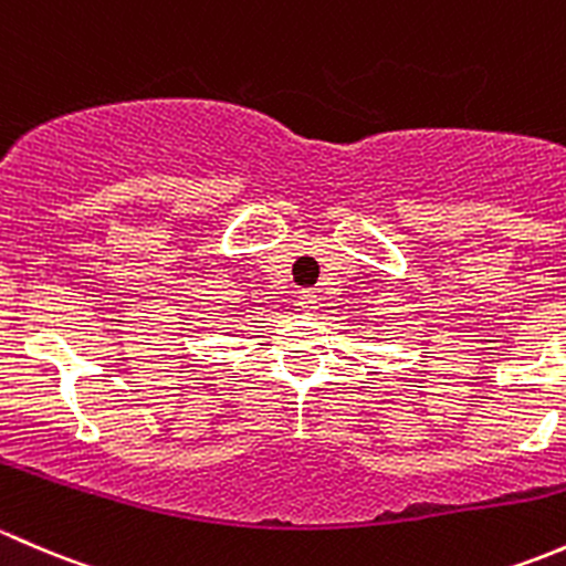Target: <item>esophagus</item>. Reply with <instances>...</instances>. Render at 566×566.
<instances>
[{
	"mask_svg": "<svg viewBox=\"0 0 566 566\" xmlns=\"http://www.w3.org/2000/svg\"><path fill=\"white\" fill-rule=\"evenodd\" d=\"M300 305L305 307V311H316V305H318V296H316V291H311V289H305L300 294Z\"/></svg>",
	"mask_w": 566,
	"mask_h": 566,
	"instance_id": "esophagus-1",
	"label": "esophagus"
}]
</instances>
